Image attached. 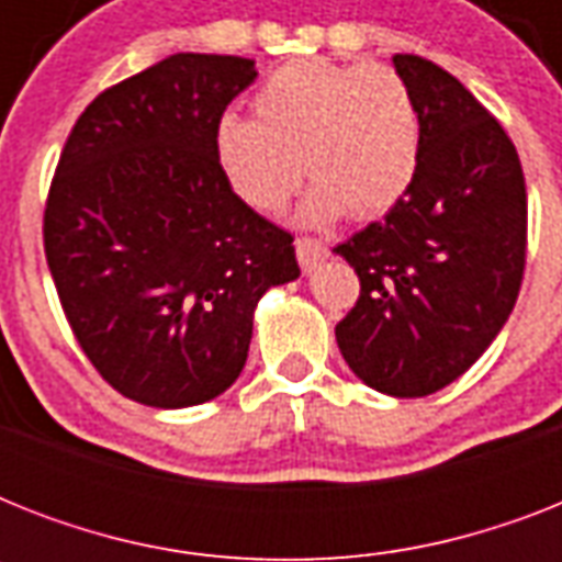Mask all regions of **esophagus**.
<instances>
[{
  "mask_svg": "<svg viewBox=\"0 0 562 562\" xmlns=\"http://www.w3.org/2000/svg\"><path fill=\"white\" fill-rule=\"evenodd\" d=\"M297 259L300 268L306 273H312L329 259V247H326L324 241H317V238H297Z\"/></svg>",
  "mask_w": 562,
  "mask_h": 562,
  "instance_id": "esophagus-1",
  "label": "esophagus"
}]
</instances>
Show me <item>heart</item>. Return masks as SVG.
<instances>
[{
    "label": "heart",
    "mask_w": 562,
    "mask_h": 562,
    "mask_svg": "<svg viewBox=\"0 0 562 562\" xmlns=\"http://www.w3.org/2000/svg\"><path fill=\"white\" fill-rule=\"evenodd\" d=\"M256 119L224 113L212 131L221 178L250 210L273 215L306 178L297 221L326 227L375 218L405 198L419 166L417 99L396 69L303 57L273 69L254 95Z\"/></svg>",
    "instance_id": "b5f03b06"
}]
</instances>
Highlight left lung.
Segmentation results:
<instances>
[{
	"label": "left lung",
	"instance_id": "obj_1",
	"mask_svg": "<svg viewBox=\"0 0 562 562\" xmlns=\"http://www.w3.org/2000/svg\"><path fill=\"white\" fill-rule=\"evenodd\" d=\"M393 69L417 99V178L382 221L335 247L361 282L335 341L368 387L411 400L467 373L507 324L528 194L505 127L458 78L417 55H393Z\"/></svg>",
	"mask_w": 562,
	"mask_h": 562
}]
</instances>
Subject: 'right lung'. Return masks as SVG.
Returning a JSON list of instances; mask_svg holds the SVG:
<instances>
[{
  "label": "right lung",
  "mask_w": 562,
  "mask_h": 562,
  "mask_svg": "<svg viewBox=\"0 0 562 562\" xmlns=\"http://www.w3.org/2000/svg\"><path fill=\"white\" fill-rule=\"evenodd\" d=\"M256 60L180 52L83 110L43 241L75 338L122 396L189 408L236 382L254 312L297 280L294 238L241 203L212 151Z\"/></svg>",
  "instance_id": "add662e5"
}]
</instances>
